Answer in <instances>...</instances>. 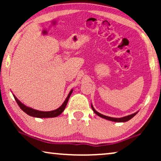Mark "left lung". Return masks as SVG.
<instances>
[{"mask_svg":"<svg viewBox=\"0 0 161 161\" xmlns=\"http://www.w3.org/2000/svg\"><path fill=\"white\" fill-rule=\"evenodd\" d=\"M92 108L93 110V111L97 115L100 116V117H102L103 119H108V120H110V121H113V122H127V121L133 117L134 116L136 115V114H137V112L136 113H134L133 114H131V115H129V116H124V117H122V118H113V117H110V116H105V115H103V114H101L100 113H98L97 111H96L95 109L94 108V107L92 106Z\"/></svg>","mask_w":161,"mask_h":161,"instance_id":"8db88e82","label":"left lung"}]
</instances>
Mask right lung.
<instances>
[{
	"label": "right lung",
	"mask_w": 161,
	"mask_h": 161,
	"mask_svg": "<svg viewBox=\"0 0 161 161\" xmlns=\"http://www.w3.org/2000/svg\"><path fill=\"white\" fill-rule=\"evenodd\" d=\"M72 91H73L72 89L70 91L69 94H68L67 97L66 98L65 101L64 102L63 104L58 108L51 111H37V110L33 109L31 108L25 106V105L23 104L20 101L18 100V99H17L14 95V97L15 99V100H16L17 103L19 106V108H20L23 110L25 113L27 114L28 115H29L31 116H34V117H37V118H51V117H56V116L60 115V114L64 111V110L65 109L66 106H67L68 100H69V98L70 95H71Z\"/></svg>",
	"instance_id": "right-lung-1"
}]
</instances>
